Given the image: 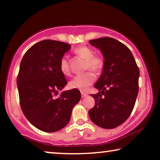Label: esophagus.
Instances as JSON below:
<instances>
[{"label": "esophagus", "instance_id": "34e87169", "mask_svg": "<svg viewBox=\"0 0 160 160\" xmlns=\"http://www.w3.org/2000/svg\"><path fill=\"white\" fill-rule=\"evenodd\" d=\"M87 95H88V93H85V92H81V97H82V98H83V97H86Z\"/></svg>", "mask_w": 160, "mask_h": 160}]
</instances>
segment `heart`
Masks as SVG:
<instances>
[{
	"label": "heart",
	"instance_id": "b5f03b06",
	"mask_svg": "<svg viewBox=\"0 0 160 160\" xmlns=\"http://www.w3.org/2000/svg\"><path fill=\"white\" fill-rule=\"evenodd\" d=\"M74 53L86 61L85 70H90L96 73L100 72L104 67V59L103 56L94 54V51L87 46H80L74 50ZM59 67L62 73L68 75L70 72V63L68 59L63 57L60 61ZM95 80V76L92 72L89 71L82 75H78L69 82L71 88L78 89L80 91H86Z\"/></svg>",
	"mask_w": 160,
	"mask_h": 160
}]
</instances>
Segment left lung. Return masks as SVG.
I'll list each match as a JSON object with an SVG mask.
<instances>
[{"instance_id": "8db88e82", "label": "left lung", "mask_w": 160, "mask_h": 160, "mask_svg": "<svg viewBox=\"0 0 160 160\" xmlns=\"http://www.w3.org/2000/svg\"><path fill=\"white\" fill-rule=\"evenodd\" d=\"M89 42L104 57L103 72L94 85L99 92L91 94L95 104L89 116L97 126L112 129L131 114L139 90V68L131 51L118 40L102 37Z\"/></svg>"}]
</instances>
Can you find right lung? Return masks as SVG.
<instances>
[{
    "instance_id": "add662e5",
    "label": "right lung",
    "mask_w": 160,
    "mask_h": 160,
    "mask_svg": "<svg viewBox=\"0 0 160 160\" xmlns=\"http://www.w3.org/2000/svg\"><path fill=\"white\" fill-rule=\"evenodd\" d=\"M70 48L65 42L45 39L29 48L21 61L17 77L20 107L28 120L40 131L51 132L64 128L80 99L77 89L54 97L67 84L59 63Z\"/></svg>"
}]
</instances>
